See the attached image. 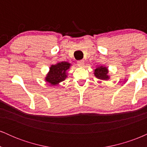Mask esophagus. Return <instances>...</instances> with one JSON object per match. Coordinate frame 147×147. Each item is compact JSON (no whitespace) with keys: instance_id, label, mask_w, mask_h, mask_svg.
Listing matches in <instances>:
<instances>
[{"instance_id":"1","label":"esophagus","mask_w":147,"mask_h":147,"mask_svg":"<svg viewBox=\"0 0 147 147\" xmlns=\"http://www.w3.org/2000/svg\"><path fill=\"white\" fill-rule=\"evenodd\" d=\"M77 65H78L79 66H83V65H84V60L78 61H77Z\"/></svg>"}]
</instances>
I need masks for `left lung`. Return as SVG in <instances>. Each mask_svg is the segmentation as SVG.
Returning a JSON list of instances; mask_svg holds the SVG:
<instances>
[{"label":"left lung","mask_w":147,"mask_h":147,"mask_svg":"<svg viewBox=\"0 0 147 147\" xmlns=\"http://www.w3.org/2000/svg\"><path fill=\"white\" fill-rule=\"evenodd\" d=\"M108 69L106 67L99 66L96 68L95 70V77L99 79H102V80H107L109 79V76H108Z\"/></svg>","instance_id":"8db88e82"}]
</instances>
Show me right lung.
Wrapping results in <instances>:
<instances>
[{"instance_id":"right-lung-1","label":"right lung","mask_w":147,"mask_h":147,"mask_svg":"<svg viewBox=\"0 0 147 147\" xmlns=\"http://www.w3.org/2000/svg\"><path fill=\"white\" fill-rule=\"evenodd\" d=\"M70 64L68 62H61L56 65H52L45 80L51 85H57L66 78V71L70 68Z\"/></svg>"}]
</instances>
